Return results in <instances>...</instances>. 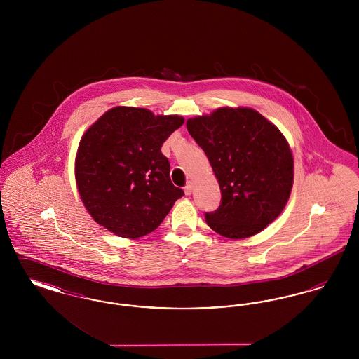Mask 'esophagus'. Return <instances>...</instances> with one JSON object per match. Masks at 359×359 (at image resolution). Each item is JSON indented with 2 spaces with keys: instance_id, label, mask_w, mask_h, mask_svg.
Wrapping results in <instances>:
<instances>
[{
  "instance_id": "esophagus-1",
  "label": "esophagus",
  "mask_w": 359,
  "mask_h": 359,
  "mask_svg": "<svg viewBox=\"0 0 359 359\" xmlns=\"http://www.w3.org/2000/svg\"><path fill=\"white\" fill-rule=\"evenodd\" d=\"M192 189H194V184H192V182H188L187 184H186V187H184V192H186V195H191Z\"/></svg>"
}]
</instances>
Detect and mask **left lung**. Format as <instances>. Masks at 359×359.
<instances>
[{
  "label": "left lung",
  "instance_id": "1",
  "mask_svg": "<svg viewBox=\"0 0 359 359\" xmlns=\"http://www.w3.org/2000/svg\"><path fill=\"white\" fill-rule=\"evenodd\" d=\"M221 188L207 224L226 238L252 237L281 214L293 183V157L281 132L253 109L223 107L187 121Z\"/></svg>",
  "mask_w": 359,
  "mask_h": 359
}]
</instances>
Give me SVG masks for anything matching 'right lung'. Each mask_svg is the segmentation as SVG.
I'll return each mask as SVG.
<instances>
[{"label": "right lung", "instance_id": "right-lung-1", "mask_svg": "<svg viewBox=\"0 0 359 359\" xmlns=\"http://www.w3.org/2000/svg\"><path fill=\"white\" fill-rule=\"evenodd\" d=\"M184 122L147 109L118 106L82 137L75 177L87 211L123 238L156 230L184 192L172 184L164 141Z\"/></svg>", "mask_w": 359, "mask_h": 359}]
</instances>
